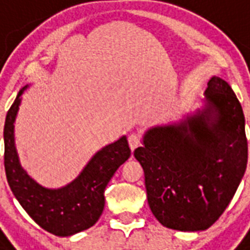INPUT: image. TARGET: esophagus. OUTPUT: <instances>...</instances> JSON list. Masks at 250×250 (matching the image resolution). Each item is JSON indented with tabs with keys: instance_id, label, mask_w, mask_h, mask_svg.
Here are the masks:
<instances>
[{
	"instance_id": "34e87169",
	"label": "esophagus",
	"mask_w": 250,
	"mask_h": 250,
	"mask_svg": "<svg viewBox=\"0 0 250 250\" xmlns=\"http://www.w3.org/2000/svg\"><path fill=\"white\" fill-rule=\"evenodd\" d=\"M128 144H129V148H131V150H135V149H136L137 146L141 144L140 135L136 132L131 133V135L128 136Z\"/></svg>"
}]
</instances>
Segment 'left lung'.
Returning <instances> with one entry per match:
<instances>
[{"label":"left lung","instance_id":"left-lung-1","mask_svg":"<svg viewBox=\"0 0 250 250\" xmlns=\"http://www.w3.org/2000/svg\"><path fill=\"white\" fill-rule=\"evenodd\" d=\"M206 106L179 125L149 129L133 156L143 166L157 221L178 231H204L232 200L248 162L245 118L232 88L213 76Z\"/></svg>","mask_w":250,"mask_h":250}]
</instances>
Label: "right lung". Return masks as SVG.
<instances>
[{
	"instance_id": "add662e5",
	"label": "right lung",
	"mask_w": 250,
	"mask_h": 250,
	"mask_svg": "<svg viewBox=\"0 0 250 250\" xmlns=\"http://www.w3.org/2000/svg\"><path fill=\"white\" fill-rule=\"evenodd\" d=\"M21 88L6 114L3 127L5 172L7 183L21 208L45 231L57 236H70L89 229L101 217L105 206V188L122 164L131 156L125 136L100 150L79 178L61 189H46L33 182L19 165L14 144V121Z\"/></svg>"
}]
</instances>
